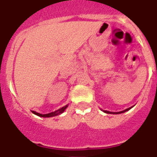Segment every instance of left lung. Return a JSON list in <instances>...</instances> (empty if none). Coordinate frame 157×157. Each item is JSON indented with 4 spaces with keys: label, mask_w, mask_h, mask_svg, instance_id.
<instances>
[{
    "label": "left lung",
    "mask_w": 157,
    "mask_h": 157,
    "mask_svg": "<svg viewBox=\"0 0 157 157\" xmlns=\"http://www.w3.org/2000/svg\"><path fill=\"white\" fill-rule=\"evenodd\" d=\"M131 108L132 107L127 108V109H126V110H124V111H119V112H111V111H104V112H105V113H108V114H109V113H112V114H120V113H123V112H126V111H129Z\"/></svg>",
    "instance_id": "left-lung-1"
}]
</instances>
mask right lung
Segmentation results:
<instances>
[{"label":"right lung","instance_id":"add662e5","mask_svg":"<svg viewBox=\"0 0 157 157\" xmlns=\"http://www.w3.org/2000/svg\"><path fill=\"white\" fill-rule=\"evenodd\" d=\"M68 106V105H65L63 107H61V109H59L57 111H53V112H51V113H48V114H40V113H38V112H36V111H32V113L35 115H36L38 117H55V116H57V115L61 114L62 112H64V111L67 109V107Z\"/></svg>","mask_w":157,"mask_h":157}]
</instances>
